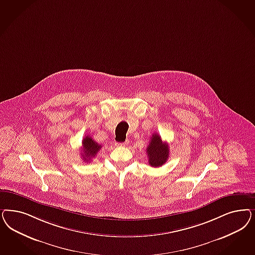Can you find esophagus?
Instances as JSON below:
<instances>
[{
    "instance_id": "1",
    "label": "esophagus",
    "mask_w": 255,
    "mask_h": 255,
    "mask_svg": "<svg viewBox=\"0 0 255 255\" xmlns=\"http://www.w3.org/2000/svg\"><path fill=\"white\" fill-rule=\"evenodd\" d=\"M128 143V141H124V142H117L116 143V145L117 146H121V147H125V146H127V144Z\"/></svg>"
}]
</instances>
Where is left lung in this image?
Returning <instances> with one entry per match:
<instances>
[{
	"label": "left lung",
	"mask_w": 255,
	"mask_h": 255,
	"mask_svg": "<svg viewBox=\"0 0 255 255\" xmlns=\"http://www.w3.org/2000/svg\"><path fill=\"white\" fill-rule=\"evenodd\" d=\"M169 150L168 143L163 142L157 133L153 134L146 148L149 164L154 168L162 166L169 158Z\"/></svg>",
	"instance_id": "obj_1"
}]
</instances>
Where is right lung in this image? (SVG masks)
<instances>
[{"label":"right lung","instance_id":"add662e5","mask_svg":"<svg viewBox=\"0 0 255 255\" xmlns=\"http://www.w3.org/2000/svg\"><path fill=\"white\" fill-rule=\"evenodd\" d=\"M101 145L92 139L90 136H86L82 140V159L86 162L90 161L93 157L99 153Z\"/></svg>","mask_w":255,"mask_h":255}]
</instances>
